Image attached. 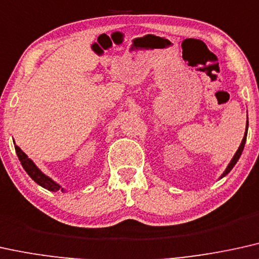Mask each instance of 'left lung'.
Masks as SVG:
<instances>
[{
  "label": "left lung",
  "mask_w": 259,
  "mask_h": 259,
  "mask_svg": "<svg viewBox=\"0 0 259 259\" xmlns=\"http://www.w3.org/2000/svg\"><path fill=\"white\" fill-rule=\"evenodd\" d=\"M247 129H248V120L246 122V129H245V134H244V137H243V141H241V143H240V146H239V148H238V150H237V153L234 154V156L233 158H232V160H231V162L228 163V166L227 167H226V169H225V172L222 173L221 175V177H220V179L221 178H224L225 176H227L228 173H230L231 171H232V168L234 167L235 166V163L238 162V160H239V158H240V155H241V153H243V150H244V147H245V142H246V136H247Z\"/></svg>",
  "instance_id": "1"
}]
</instances>
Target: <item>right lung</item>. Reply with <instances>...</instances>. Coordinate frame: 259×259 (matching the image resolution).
Segmentation results:
<instances>
[{
    "mask_svg": "<svg viewBox=\"0 0 259 259\" xmlns=\"http://www.w3.org/2000/svg\"><path fill=\"white\" fill-rule=\"evenodd\" d=\"M15 152L19 160L21 161L22 167H24L25 171L27 172V175L31 177V178L33 179L38 185H40L41 188L49 190V191L56 192L58 190H61V191H65V189L62 188V186L60 184H57L55 181H52L50 177L44 175V173H42L40 169L35 166V163L32 161V160L29 159L24 152H22L20 147H18L16 145H15Z\"/></svg>",
    "mask_w": 259,
    "mask_h": 259,
    "instance_id": "obj_1",
    "label": "right lung"
}]
</instances>
